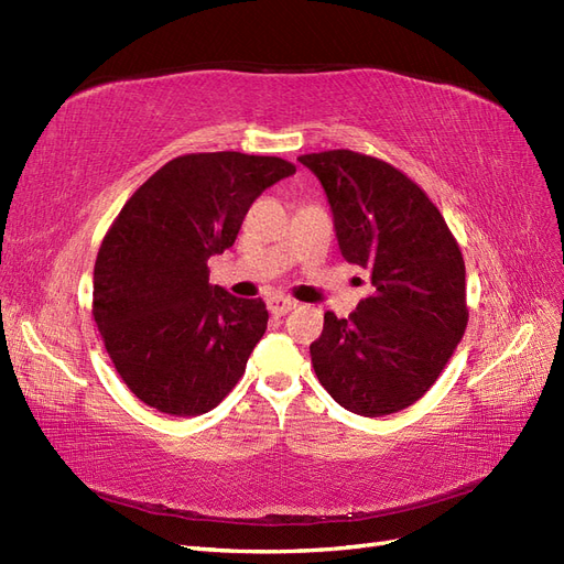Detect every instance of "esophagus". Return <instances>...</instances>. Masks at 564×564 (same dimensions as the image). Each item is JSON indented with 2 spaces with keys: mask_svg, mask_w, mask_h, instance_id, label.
I'll return each mask as SVG.
<instances>
[{
  "mask_svg": "<svg viewBox=\"0 0 564 564\" xmlns=\"http://www.w3.org/2000/svg\"><path fill=\"white\" fill-rule=\"evenodd\" d=\"M268 307L275 317H284L286 313H291V310H296V301L284 299V296H273L268 301Z\"/></svg>",
  "mask_w": 564,
  "mask_h": 564,
  "instance_id": "obj_1",
  "label": "esophagus"
}]
</instances>
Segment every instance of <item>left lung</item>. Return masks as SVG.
I'll return each instance as SVG.
<instances>
[{"mask_svg": "<svg viewBox=\"0 0 564 564\" xmlns=\"http://www.w3.org/2000/svg\"><path fill=\"white\" fill-rule=\"evenodd\" d=\"M299 161L326 191L343 257L371 275V294L352 315H324L310 345L315 373L347 411L399 413L430 392L467 328L459 245L432 198L394 165L349 149Z\"/></svg>", "mask_w": 564, "mask_h": 564, "instance_id": "1", "label": "left lung"}]
</instances>
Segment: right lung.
Masks as SVG:
<instances>
[{
  "instance_id": "add662e5",
  "label": "right lung",
  "mask_w": 564,
  "mask_h": 564,
  "mask_svg": "<svg viewBox=\"0 0 564 564\" xmlns=\"http://www.w3.org/2000/svg\"><path fill=\"white\" fill-rule=\"evenodd\" d=\"M294 172L278 156L186 153L153 172L109 226L95 259L93 319L142 403L203 415L245 376L268 310L212 286L207 259L232 247L251 203Z\"/></svg>"
}]
</instances>
